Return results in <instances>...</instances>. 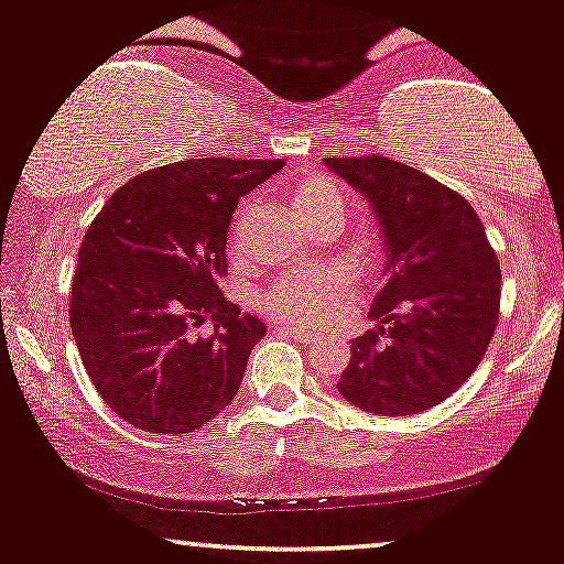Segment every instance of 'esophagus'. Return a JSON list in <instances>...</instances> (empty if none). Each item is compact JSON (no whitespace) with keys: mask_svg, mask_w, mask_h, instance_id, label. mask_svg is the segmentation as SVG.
I'll use <instances>...</instances> for the list:
<instances>
[{"mask_svg":"<svg viewBox=\"0 0 564 564\" xmlns=\"http://www.w3.org/2000/svg\"><path fill=\"white\" fill-rule=\"evenodd\" d=\"M281 334H286L289 338H294V341H300V344H312L315 341V334H310V330H302V328H291V325H281Z\"/></svg>","mask_w":564,"mask_h":564,"instance_id":"obj_1","label":"esophagus"}]
</instances>
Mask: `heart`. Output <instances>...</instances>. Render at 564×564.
Instances as JSON below:
<instances>
[{"label":"heart","mask_w":564,"mask_h":564,"mask_svg":"<svg viewBox=\"0 0 564 564\" xmlns=\"http://www.w3.org/2000/svg\"><path fill=\"white\" fill-rule=\"evenodd\" d=\"M283 196L296 217L310 230L334 226L341 228L347 215V202L328 175L317 171H302L283 183ZM252 223V205H243L230 226V254H239L243 239ZM347 273L338 268L321 270V273H289L275 278L260 294V307L278 321L296 325H317L330 321L341 312L347 302Z\"/></svg>","instance_id":"1"}]
</instances>
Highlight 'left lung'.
<instances>
[{
	"label": "left lung",
	"mask_w": 564,
	"mask_h": 564,
	"mask_svg": "<svg viewBox=\"0 0 564 564\" xmlns=\"http://www.w3.org/2000/svg\"><path fill=\"white\" fill-rule=\"evenodd\" d=\"M323 162L368 196L389 254L370 310L381 325L351 341L338 391L372 415H417L452 397L491 344L497 252L470 202L431 175L381 154Z\"/></svg>",
	"instance_id": "left-lung-1"
}]
</instances>
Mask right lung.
Here are the masks:
<instances>
[{
    "instance_id": "1",
    "label": "right lung",
    "mask_w": 564,
    "mask_h": 564,
    "mask_svg": "<svg viewBox=\"0 0 564 564\" xmlns=\"http://www.w3.org/2000/svg\"><path fill=\"white\" fill-rule=\"evenodd\" d=\"M283 160L202 158L120 186L88 226L70 291V328L94 389L149 433H192L239 391L262 321L217 283L239 199ZM214 323L213 337L195 328Z\"/></svg>"
}]
</instances>
